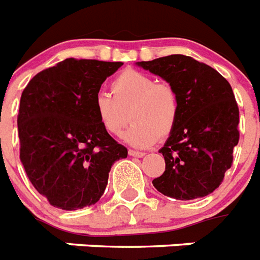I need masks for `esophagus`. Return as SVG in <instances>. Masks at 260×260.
<instances>
[{
    "label": "esophagus",
    "mask_w": 260,
    "mask_h": 260,
    "mask_svg": "<svg viewBox=\"0 0 260 260\" xmlns=\"http://www.w3.org/2000/svg\"><path fill=\"white\" fill-rule=\"evenodd\" d=\"M128 154L133 155V157H143V155H145V153H143V151L133 150V149H130V150H128Z\"/></svg>",
    "instance_id": "esophagus-1"
}]
</instances>
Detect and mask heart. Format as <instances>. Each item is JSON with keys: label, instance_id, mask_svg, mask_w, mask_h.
<instances>
[{"label": "heart", "instance_id": "obj_1", "mask_svg": "<svg viewBox=\"0 0 260 260\" xmlns=\"http://www.w3.org/2000/svg\"><path fill=\"white\" fill-rule=\"evenodd\" d=\"M111 92H98L92 105L98 122L110 136H119L128 117L133 124L124 140L133 146H151L173 133L180 115L174 87L145 72L126 70L113 80Z\"/></svg>", "mask_w": 260, "mask_h": 260}]
</instances>
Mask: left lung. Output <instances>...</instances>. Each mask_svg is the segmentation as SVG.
<instances>
[{"mask_svg": "<svg viewBox=\"0 0 260 260\" xmlns=\"http://www.w3.org/2000/svg\"><path fill=\"white\" fill-rule=\"evenodd\" d=\"M177 91L180 115L159 150L165 172L155 189L176 200L212 193L232 166L239 142V107L231 84L215 68L184 55L140 61Z\"/></svg>", "mask_w": 260, "mask_h": 260, "instance_id": "1", "label": "left lung"}]
</instances>
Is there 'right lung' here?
I'll return each instance as SVG.
<instances>
[{
	"mask_svg": "<svg viewBox=\"0 0 260 260\" xmlns=\"http://www.w3.org/2000/svg\"><path fill=\"white\" fill-rule=\"evenodd\" d=\"M123 63L66 59L35 75L17 115L20 159L29 181L49 204L75 211L95 204L111 166L127 149L103 130L94 98Z\"/></svg>",
	"mask_w": 260,
	"mask_h": 260,
	"instance_id": "right-lung-1",
	"label": "right lung"
}]
</instances>
